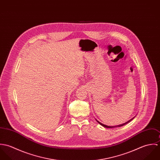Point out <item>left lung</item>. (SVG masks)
I'll use <instances>...</instances> for the list:
<instances>
[{
    "label": "left lung",
    "mask_w": 160,
    "mask_h": 160,
    "mask_svg": "<svg viewBox=\"0 0 160 160\" xmlns=\"http://www.w3.org/2000/svg\"><path fill=\"white\" fill-rule=\"evenodd\" d=\"M134 118V117L133 118H132V119H131L130 120H129L128 121H127L126 122H125V123H123V124H119V125H118V126H107V125H105V124H102V123H101L100 122H99L98 121H97V119H96V121L100 124V125H102V126H103L104 128H116V127H121V126H124V125H125V124H128V122H129L131 121H132L133 119Z\"/></svg>",
    "instance_id": "obj_1"
}]
</instances>
